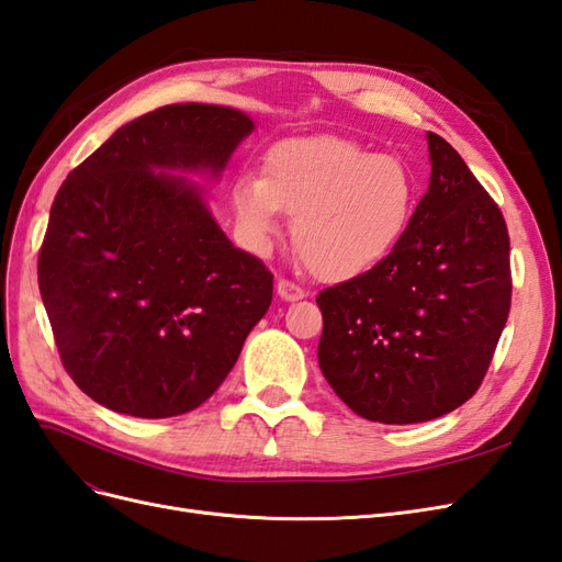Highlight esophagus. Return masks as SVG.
<instances>
[{"label":"esophagus","mask_w":562,"mask_h":562,"mask_svg":"<svg viewBox=\"0 0 562 562\" xmlns=\"http://www.w3.org/2000/svg\"><path fill=\"white\" fill-rule=\"evenodd\" d=\"M277 293L281 300H288V302H295V300H302L304 297V288L288 281V279H279L277 283Z\"/></svg>","instance_id":"obj_1"}]
</instances>
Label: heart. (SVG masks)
<instances>
[{
	"label": "heart",
	"instance_id": "b5f03b06",
	"mask_svg": "<svg viewBox=\"0 0 562 562\" xmlns=\"http://www.w3.org/2000/svg\"><path fill=\"white\" fill-rule=\"evenodd\" d=\"M260 176L234 180L232 203L252 248H267L279 215L295 217L293 239L323 281H349L384 262L411 225L415 180L391 155H372L335 135L283 140Z\"/></svg>",
	"mask_w": 562,
	"mask_h": 562
}]
</instances>
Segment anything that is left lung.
I'll return each mask as SVG.
<instances>
[{
  "mask_svg": "<svg viewBox=\"0 0 562 562\" xmlns=\"http://www.w3.org/2000/svg\"><path fill=\"white\" fill-rule=\"evenodd\" d=\"M427 140L429 190L394 252L316 297L323 378L356 415L382 424L467 403L512 310L504 215L450 143Z\"/></svg>",
  "mask_w": 562,
  "mask_h": 562,
  "instance_id": "left-lung-1",
  "label": "left lung"
}]
</instances>
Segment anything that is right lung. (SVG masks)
I'll return each mask as SVG.
<instances>
[{
	"mask_svg": "<svg viewBox=\"0 0 562 562\" xmlns=\"http://www.w3.org/2000/svg\"><path fill=\"white\" fill-rule=\"evenodd\" d=\"M252 131L232 108L178 103L133 119L54 199L40 293L63 368L131 417L209 401L271 304L274 274L234 248L194 184L159 171H223Z\"/></svg>",
	"mask_w": 562,
	"mask_h": 562,
	"instance_id": "1",
	"label": "right lung"
}]
</instances>
